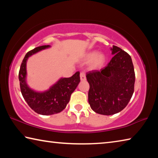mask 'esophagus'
I'll return each instance as SVG.
<instances>
[{
  "label": "esophagus",
  "instance_id": "1",
  "mask_svg": "<svg viewBox=\"0 0 158 158\" xmlns=\"http://www.w3.org/2000/svg\"><path fill=\"white\" fill-rule=\"evenodd\" d=\"M80 79H81V81H85L86 77H85V74L84 72H81V73H80Z\"/></svg>",
  "mask_w": 158,
  "mask_h": 158
}]
</instances>
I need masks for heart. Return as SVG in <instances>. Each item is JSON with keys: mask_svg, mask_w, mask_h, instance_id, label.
I'll use <instances>...</instances> for the list:
<instances>
[{"mask_svg": "<svg viewBox=\"0 0 158 158\" xmlns=\"http://www.w3.org/2000/svg\"><path fill=\"white\" fill-rule=\"evenodd\" d=\"M105 56L102 53H99L98 52H93L88 53L85 56V60L91 61L90 66L93 69L99 68L104 65L105 62Z\"/></svg>", "mask_w": 158, "mask_h": 158, "instance_id": "heart-1", "label": "heart"}]
</instances>
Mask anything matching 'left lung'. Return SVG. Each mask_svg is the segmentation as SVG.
Wrapping results in <instances>:
<instances>
[{"mask_svg": "<svg viewBox=\"0 0 158 158\" xmlns=\"http://www.w3.org/2000/svg\"><path fill=\"white\" fill-rule=\"evenodd\" d=\"M111 50L114 56L105 68L86 74L90 107L96 113L107 116L118 113L127 105L135 82L130 56L116 46Z\"/></svg>", "mask_w": 158, "mask_h": 158, "instance_id": "obj_1", "label": "left lung"}]
</instances>
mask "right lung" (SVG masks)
<instances>
[{"instance_id":"add662e5","label":"right lung","mask_w":158,"mask_h":158,"mask_svg":"<svg viewBox=\"0 0 158 158\" xmlns=\"http://www.w3.org/2000/svg\"><path fill=\"white\" fill-rule=\"evenodd\" d=\"M49 47V45H44L28 52L21 63L19 73L21 92L25 101L34 111L44 116L62 111L80 82V73L77 72L69 78L60 79L46 91L37 92L28 87L26 84V61L31 56Z\"/></svg>"}]
</instances>
